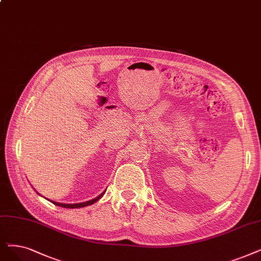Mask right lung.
I'll list each match as a JSON object with an SVG mask.
<instances>
[{
    "instance_id": "1",
    "label": "right lung",
    "mask_w": 261,
    "mask_h": 261,
    "mask_svg": "<svg viewBox=\"0 0 261 261\" xmlns=\"http://www.w3.org/2000/svg\"><path fill=\"white\" fill-rule=\"evenodd\" d=\"M106 191H103L99 196H97L96 198H94V199L92 200H89V201H86V202H81V203H69V204H65V203H60V202H56V201H52L50 200V202L55 203L56 205H59V206H63V207H68V209H76V207H83V206H87V205H90V204H93L94 202H96L97 200H99L101 196L105 194Z\"/></svg>"
}]
</instances>
